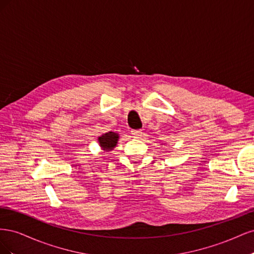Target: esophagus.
I'll return each instance as SVG.
<instances>
[{
  "mask_svg": "<svg viewBox=\"0 0 254 254\" xmlns=\"http://www.w3.org/2000/svg\"><path fill=\"white\" fill-rule=\"evenodd\" d=\"M131 134L134 137H140V136H142L143 132H142V130H131Z\"/></svg>",
  "mask_w": 254,
  "mask_h": 254,
  "instance_id": "esophagus-1",
  "label": "esophagus"
}]
</instances>
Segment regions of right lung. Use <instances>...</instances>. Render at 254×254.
Returning a JSON list of instances; mask_svg holds the SVG:
<instances>
[{
    "label": "right lung",
    "mask_w": 254,
    "mask_h": 254,
    "mask_svg": "<svg viewBox=\"0 0 254 254\" xmlns=\"http://www.w3.org/2000/svg\"><path fill=\"white\" fill-rule=\"evenodd\" d=\"M118 139H119V134L110 131L108 133H105L102 136H99L98 141L104 150H110L114 147L115 145H117Z\"/></svg>",
    "instance_id": "right-lung-1"
}]
</instances>
